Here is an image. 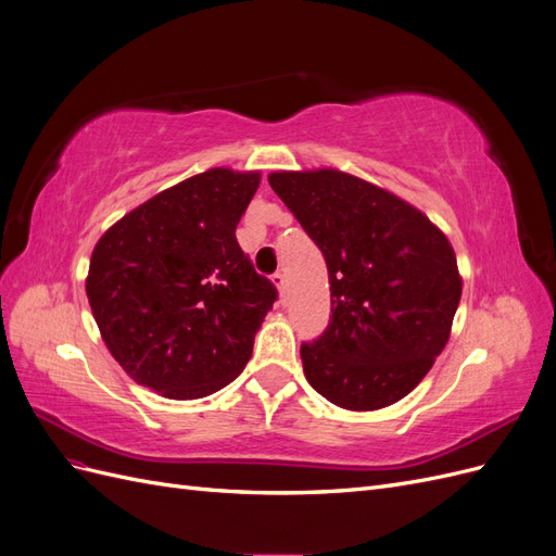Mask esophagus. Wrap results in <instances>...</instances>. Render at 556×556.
<instances>
[{
    "label": "esophagus",
    "mask_w": 556,
    "mask_h": 556,
    "mask_svg": "<svg viewBox=\"0 0 556 556\" xmlns=\"http://www.w3.org/2000/svg\"><path fill=\"white\" fill-rule=\"evenodd\" d=\"M274 285L278 288L280 294H285V290H288V278H285V271L280 268V271L274 274Z\"/></svg>",
    "instance_id": "esophagus-1"
}]
</instances>
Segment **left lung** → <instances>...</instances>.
Here are the masks:
<instances>
[{
  "mask_svg": "<svg viewBox=\"0 0 556 556\" xmlns=\"http://www.w3.org/2000/svg\"><path fill=\"white\" fill-rule=\"evenodd\" d=\"M268 185L329 271V325L301 343L306 380L348 410L392 406L450 339L462 299L450 241L403 199L343 172H280Z\"/></svg>",
  "mask_w": 556,
  "mask_h": 556,
  "instance_id": "obj_1",
  "label": "left lung"
}]
</instances>
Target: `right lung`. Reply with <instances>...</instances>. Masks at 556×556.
Here are the masks:
<instances>
[{
    "mask_svg": "<svg viewBox=\"0 0 556 556\" xmlns=\"http://www.w3.org/2000/svg\"><path fill=\"white\" fill-rule=\"evenodd\" d=\"M260 174L211 169L115 223L86 292L115 362L166 399H201L237 378L278 299L237 241Z\"/></svg>",
    "mask_w": 556,
    "mask_h": 556,
    "instance_id": "1",
    "label": "right lung"
}]
</instances>
